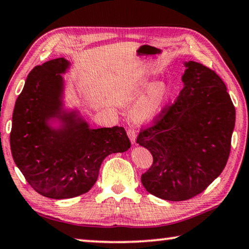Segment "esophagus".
I'll return each instance as SVG.
<instances>
[{
	"instance_id": "esophagus-1",
	"label": "esophagus",
	"mask_w": 249,
	"mask_h": 249,
	"mask_svg": "<svg viewBox=\"0 0 249 249\" xmlns=\"http://www.w3.org/2000/svg\"><path fill=\"white\" fill-rule=\"evenodd\" d=\"M127 135L129 137L130 141H131V143L132 144H136L137 143V132H136V130L132 129V128L128 129L127 130Z\"/></svg>"
}]
</instances>
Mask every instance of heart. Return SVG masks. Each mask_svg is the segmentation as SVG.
I'll return each instance as SVG.
<instances>
[{
    "instance_id": "heart-1",
    "label": "heart",
    "mask_w": 249,
    "mask_h": 249,
    "mask_svg": "<svg viewBox=\"0 0 249 249\" xmlns=\"http://www.w3.org/2000/svg\"><path fill=\"white\" fill-rule=\"evenodd\" d=\"M142 99L133 109L132 116L137 121L152 120L161 113L173 99V89L166 83L144 81L138 88Z\"/></svg>"
}]
</instances>
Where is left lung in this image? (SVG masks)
<instances>
[{
  "instance_id": "1",
  "label": "left lung",
  "mask_w": 249,
  "mask_h": 249,
  "mask_svg": "<svg viewBox=\"0 0 249 249\" xmlns=\"http://www.w3.org/2000/svg\"><path fill=\"white\" fill-rule=\"evenodd\" d=\"M183 66V89L175 103L137 138L154 157L141 182L170 201L197 196L221 174L235 127V107L219 75L195 61Z\"/></svg>"
}]
</instances>
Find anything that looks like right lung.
Instances as JSON below:
<instances>
[{
    "label": "right lung",
    "mask_w": 249,
    "mask_h": 249,
    "mask_svg": "<svg viewBox=\"0 0 249 249\" xmlns=\"http://www.w3.org/2000/svg\"><path fill=\"white\" fill-rule=\"evenodd\" d=\"M64 58L50 60L30 72L15 102L11 152L30 186L52 199L89 191L107 156L131 146L122 127L91 129L79 111L63 108ZM59 122L53 127L52 122Z\"/></svg>",
    "instance_id": "right-lung-1"
}]
</instances>
